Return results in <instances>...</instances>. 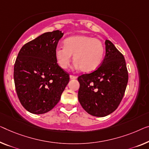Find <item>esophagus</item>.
<instances>
[{
	"label": "esophagus",
	"mask_w": 149,
	"mask_h": 149,
	"mask_svg": "<svg viewBox=\"0 0 149 149\" xmlns=\"http://www.w3.org/2000/svg\"><path fill=\"white\" fill-rule=\"evenodd\" d=\"M70 77L71 79H76L77 78V77L75 76V75H70Z\"/></svg>",
	"instance_id": "34e87169"
}]
</instances>
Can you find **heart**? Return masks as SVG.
<instances>
[{
    "label": "heart",
    "instance_id": "heart-1",
    "mask_svg": "<svg viewBox=\"0 0 149 149\" xmlns=\"http://www.w3.org/2000/svg\"><path fill=\"white\" fill-rule=\"evenodd\" d=\"M64 47L55 49V57L59 67L66 70L74 55L75 66L81 72H90L100 65L104 55V47L99 39L86 35H75L63 41Z\"/></svg>",
    "mask_w": 149,
    "mask_h": 149
}]
</instances>
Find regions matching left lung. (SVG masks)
Masks as SVG:
<instances>
[{
    "instance_id": "8db88e82",
    "label": "left lung",
    "mask_w": 149,
    "mask_h": 149,
    "mask_svg": "<svg viewBox=\"0 0 149 149\" xmlns=\"http://www.w3.org/2000/svg\"><path fill=\"white\" fill-rule=\"evenodd\" d=\"M106 55L101 65L90 74L78 77V100L92 116L104 117L114 110L123 100L128 80L123 55L106 40Z\"/></svg>"
}]
</instances>
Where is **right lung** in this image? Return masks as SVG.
I'll return each instance as SVG.
<instances>
[{
	"instance_id": "1",
	"label": "right lung",
	"mask_w": 149,
	"mask_h": 149,
	"mask_svg": "<svg viewBox=\"0 0 149 149\" xmlns=\"http://www.w3.org/2000/svg\"><path fill=\"white\" fill-rule=\"evenodd\" d=\"M63 35L59 30L43 33L22 47L15 61L17 96L22 106L33 114L53 109L70 81V75L55 57V49Z\"/></svg>"
}]
</instances>
